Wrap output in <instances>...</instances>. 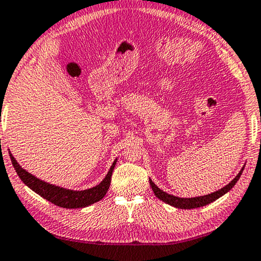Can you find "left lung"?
<instances>
[{"label": "left lung", "instance_id": "1", "mask_svg": "<svg viewBox=\"0 0 261 261\" xmlns=\"http://www.w3.org/2000/svg\"><path fill=\"white\" fill-rule=\"evenodd\" d=\"M244 167L243 169L239 171V174L236 176V177L232 179V181L225 186L224 188H222L220 190H217L212 194L205 195V196H199V197H192V198H181V197H176V196H172L164 192L163 190L160 189L158 186H155V183L151 181L149 178V184L151 187V190L154 191L155 196L158 198H160L161 200H163L164 203L169 204V205H172L175 207H178V209H195V207H200L204 205H207L212 202H215L216 199H218L219 197H222L223 195H225L227 191H230L232 188L234 187V184L237 183V181L240 177V175L243 174Z\"/></svg>", "mask_w": 261, "mask_h": 261}]
</instances>
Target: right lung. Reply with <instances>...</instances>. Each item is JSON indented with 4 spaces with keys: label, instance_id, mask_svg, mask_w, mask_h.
I'll return each mask as SVG.
<instances>
[{
    "label": "right lung",
    "instance_id": "right-lung-1",
    "mask_svg": "<svg viewBox=\"0 0 261 261\" xmlns=\"http://www.w3.org/2000/svg\"><path fill=\"white\" fill-rule=\"evenodd\" d=\"M10 159L16 172H17L19 178L22 179L25 186L29 187L36 194L42 196L44 199L49 200V202L55 204V205L65 207V209H82V207L89 206L91 204L102 199L103 196L106 195L108 188H110L112 174H113V169L115 167V163H117V160H115L113 164H112L110 171L107 172L106 177L97 187L82 191H75L44 182L42 179L36 177V176L31 175L30 172L24 170L17 163V161H16L14 156L11 155V153Z\"/></svg>",
    "mask_w": 261,
    "mask_h": 261
}]
</instances>
